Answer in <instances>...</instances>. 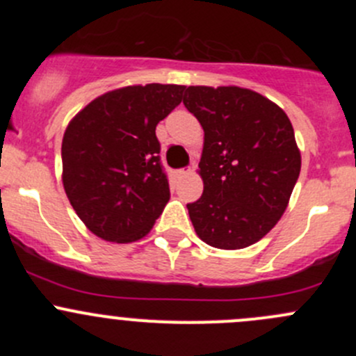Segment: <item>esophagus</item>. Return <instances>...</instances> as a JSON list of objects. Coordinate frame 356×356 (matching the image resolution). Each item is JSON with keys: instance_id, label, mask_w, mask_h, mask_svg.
Here are the masks:
<instances>
[{"instance_id": "esophagus-1", "label": "esophagus", "mask_w": 356, "mask_h": 356, "mask_svg": "<svg viewBox=\"0 0 356 356\" xmlns=\"http://www.w3.org/2000/svg\"><path fill=\"white\" fill-rule=\"evenodd\" d=\"M193 172V168L191 167H188V168H181V170H177V175L179 177H188L189 174H191Z\"/></svg>"}]
</instances>
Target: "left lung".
<instances>
[{
    "mask_svg": "<svg viewBox=\"0 0 356 356\" xmlns=\"http://www.w3.org/2000/svg\"><path fill=\"white\" fill-rule=\"evenodd\" d=\"M182 103L204 131L203 195L188 203L196 234L220 250L260 241L282 217L300 175L288 115L238 86H189Z\"/></svg>",
    "mask_w": 356,
    "mask_h": 356,
    "instance_id": "left-lung-1",
    "label": "left lung"
}]
</instances>
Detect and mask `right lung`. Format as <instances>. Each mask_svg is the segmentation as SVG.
<instances>
[{"label":"right lung","mask_w":356,"mask_h":356,"mask_svg":"<svg viewBox=\"0 0 356 356\" xmlns=\"http://www.w3.org/2000/svg\"><path fill=\"white\" fill-rule=\"evenodd\" d=\"M184 86H127L92 99L62 143L63 188L86 227L111 243L152 231L170 198L158 122L182 102Z\"/></svg>","instance_id":"1"}]
</instances>
